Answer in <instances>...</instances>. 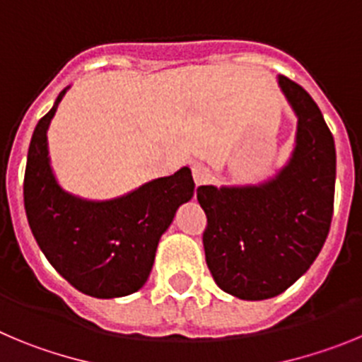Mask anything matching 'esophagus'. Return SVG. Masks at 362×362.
I'll return each instance as SVG.
<instances>
[{"label":"esophagus","instance_id":"34e87169","mask_svg":"<svg viewBox=\"0 0 362 362\" xmlns=\"http://www.w3.org/2000/svg\"><path fill=\"white\" fill-rule=\"evenodd\" d=\"M193 178H194V184L202 185V184H207L211 182L213 178V173H211V169L204 164H194L193 165Z\"/></svg>","mask_w":362,"mask_h":362}]
</instances>
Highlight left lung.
I'll use <instances>...</instances> for the list:
<instances>
[{"mask_svg":"<svg viewBox=\"0 0 362 362\" xmlns=\"http://www.w3.org/2000/svg\"><path fill=\"white\" fill-rule=\"evenodd\" d=\"M278 81L298 115L288 164L265 184L197 189L207 267L221 291L247 301L298 281L323 249L334 214V136L314 99L288 77Z\"/></svg>","mask_w":362,"mask_h":362,"instance_id":"obj_1","label":"left lung"}]
</instances>
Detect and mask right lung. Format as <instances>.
I'll return each mask as SVG.
<instances>
[{"label": "right lung", "mask_w": 362, "mask_h": 362, "mask_svg": "<svg viewBox=\"0 0 362 362\" xmlns=\"http://www.w3.org/2000/svg\"><path fill=\"white\" fill-rule=\"evenodd\" d=\"M64 92L37 122L28 148L23 182L28 226L52 267L77 291L100 299L122 298L148 281L158 240L178 207L193 197L191 169L106 202L63 191L52 173L47 129Z\"/></svg>", "instance_id": "add662e5"}]
</instances>
